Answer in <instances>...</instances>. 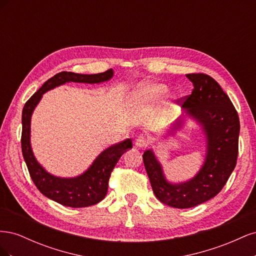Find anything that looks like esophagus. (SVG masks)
I'll list each match as a JSON object with an SVG mask.
<instances>
[{
	"instance_id": "34e87169",
	"label": "esophagus",
	"mask_w": 256,
	"mask_h": 256,
	"mask_svg": "<svg viewBox=\"0 0 256 256\" xmlns=\"http://www.w3.org/2000/svg\"><path fill=\"white\" fill-rule=\"evenodd\" d=\"M134 145H136V147H138V148H143V147H145V146L147 145L146 138H145L144 136H138V138H136V141H134Z\"/></svg>"
}]
</instances>
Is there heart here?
I'll use <instances>...</instances> for the list:
<instances>
[{
  "instance_id": "1",
  "label": "heart",
  "mask_w": 256,
  "mask_h": 256,
  "mask_svg": "<svg viewBox=\"0 0 256 256\" xmlns=\"http://www.w3.org/2000/svg\"><path fill=\"white\" fill-rule=\"evenodd\" d=\"M166 90H168V88L166 85L158 84V83H152V84H147V85L142 86L140 90H138V94L156 98V97L164 96L166 92Z\"/></svg>"
}]
</instances>
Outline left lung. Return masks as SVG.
<instances>
[{"label":"left lung","mask_w":256,"mask_h":256,"mask_svg":"<svg viewBox=\"0 0 256 256\" xmlns=\"http://www.w3.org/2000/svg\"><path fill=\"white\" fill-rule=\"evenodd\" d=\"M193 84L192 94L182 104L184 116L194 120L206 138L204 164L191 180L170 182L152 150L143 154V161L156 198L174 208H191L214 198L234 171L238 154L240 124L237 111L219 83L204 74H186ZM178 118L166 131L174 136L184 122Z\"/></svg>","instance_id":"left-lung-1"}]
</instances>
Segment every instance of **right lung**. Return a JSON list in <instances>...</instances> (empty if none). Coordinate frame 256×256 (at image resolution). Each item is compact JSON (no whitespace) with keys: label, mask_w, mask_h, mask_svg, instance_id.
Wrapping results in <instances>:
<instances>
[{"label":"right lung","mask_w":256,"mask_h":256,"mask_svg":"<svg viewBox=\"0 0 256 256\" xmlns=\"http://www.w3.org/2000/svg\"><path fill=\"white\" fill-rule=\"evenodd\" d=\"M113 69L102 74H82L62 72L46 81L42 86L30 97L24 104L22 111V154L30 178L37 189L44 196L49 198L60 205L80 208L95 205L102 200L108 192L111 173L122 154L132 148V140L120 142L108 147L100 152L86 171L76 177H58L47 172L34 156L30 146V118L37 104L44 92L69 82L76 83H102L112 79Z\"/></svg>","instance_id":"1"}]
</instances>
